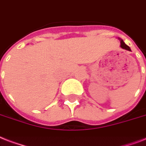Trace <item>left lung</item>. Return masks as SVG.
Returning <instances> with one entry per match:
<instances>
[{
	"label": "left lung",
	"mask_w": 146,
	"mask_h": 146,
	"mask_svg": "<svg viewBox=\"0 0 146 146\" xmlns=\"http://www.w3.org/2000/svg\"><path fill=\"white\" fill-rule=\"evenodd\" d=\"M120 46H121V48H124V49H126V50H128V51H131L130 48L126 44H125V42H123V39H120Z\"/></svg>",
	"instance_id": "left-lung-1"
}]
</instances>
